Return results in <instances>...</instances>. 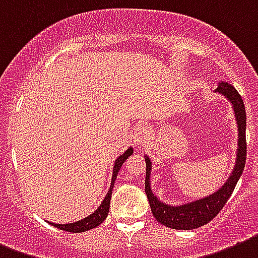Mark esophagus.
I'll return each mask as SVG.
<instances>
[{"instance_id":"34e87169","label":"esophagus","mask_w":258,"mask_h":258,"mask_svg":"<svg viewBox=\"0 0 258 258\" xmlns=\"http://www.w3.org/2000/svg\"><path fill=\"white\" fill-rule=\"evenodd\" d=\"M149 137H151V129H149L148 125H139V126L136 127L135 136H133L136 145L141 147Z\"/></svg>"}]
</instances>
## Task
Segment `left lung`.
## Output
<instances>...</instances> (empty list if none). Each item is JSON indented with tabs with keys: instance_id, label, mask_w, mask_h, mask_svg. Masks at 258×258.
Here are the masks:
<instances>
[{
	"instance_id": "8db88e82",
	"label": "left lung",
	"mask_w": 258,
	"mask_h": 258,
	"mask_svg": "<svg viewBox=\"0 0 258 258\" xmlns=\"http://www.w3.org/2000/svg\"><path fill=\"white\" fill-rule=\"evenodd\" d=\"M215 93H219L230 101L233 111H234L235 122L238 127V148H237V160L233 168V172L226 180V183L209 197L202 198L198 201L188 202L184 205L172 206L161 202L159 198L152 192L151 188V169L152 161L148 156H145L147 163V176H145V192H147L148 201L153 217L157 222L176 230H192L198 227L209 223L213 218L217 217L219 211L222 210L223 206L226 205L229 198L234 191L235 184L242 175L245 161H246V111L245 105L238 91L229 85L227 82H221L218 87L215 89Z\"/></svg>"
}]
</instances>
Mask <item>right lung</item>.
<instances>
[{"mask_svg": "<svg viewBox=\"0 0 258 258\" xmlns=\"http://www.w3.org/2000/svg\"><path fill=\"white\" fill-rule=\"evenodd\" d=\"M133 153V148H127L126 152H123L122 155L119 157H117V160L114 161V167H113V176H111V183L110 188L107 191L106 197L102 201V203L98 206V209L94 211L93 214H90L89 217L81 219V221H77V222L73 223H53L49 222L52 226L60 229V230L70 231V233H82V231H87L90 229H94V227L99 226L105 219H106L107 214H109V209H110V199H111V191H113V187H114V181L117 179V175H118V171L121 169L122 164L125 163L127 157L131 156Z\"/></svg>", "mask_w": 258, "mask_h": 258, "instance_id": "obj_1", "label": "right lung"}]
</instances>
